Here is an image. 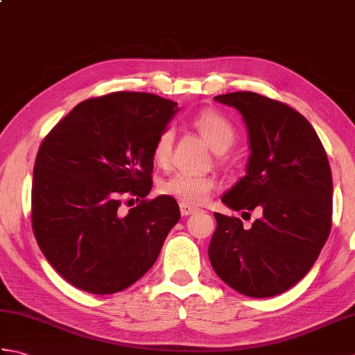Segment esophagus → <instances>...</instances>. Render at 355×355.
<instances>
[{"instance_id": "esophagus-1", "label": "esophagus", "mask_w": 355, "mask_h": 355, "mask_svg": "<svg viewBox=\"0 0 355 355\" xmlns=\"http://www.w3.org/2000/svg\"><path fill=\"white\" fill-rule=\"evenodd\" d=\"M195 210H197V207L189 206V205H184V202H180V212H182L183 216H187V215L193 214Z\"/></svg>"}]
</instances>
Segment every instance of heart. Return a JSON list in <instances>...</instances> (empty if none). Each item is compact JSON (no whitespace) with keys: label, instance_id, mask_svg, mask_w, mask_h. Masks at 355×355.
<instances>
[{"label":"heart","instance_id":"1","mask_svg":"<svg viewBox=\"0 0 355 355\" xmlns=\"http://www.w3.org/2000/svg\"><path fill=\"white\" fill-rule=\"evenodd\" d=\"M193 125L202 139L215 153H225L236 139V131L230 120L216 111H202L193 120ZM173 128L166 126L157 135L153 145V160L158 166H168L172 157L173 146ZM215 180L210 177L191 175V173H173L172 177L166 178L160 184L163 195H168L178 200L184 205H202L207 201L210 195L215 191Z\"/></svg>","mask_w":355,"mask_h":355}]
</instances>
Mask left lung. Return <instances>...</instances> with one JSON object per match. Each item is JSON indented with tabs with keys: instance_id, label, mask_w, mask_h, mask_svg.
Masks as SVG:
<instances>
[{
	"instance_id": "8db88e82",
	"label": "left lung",
	"mask_w": 355,
	"mask_h": 355,
	"mask_svg": "<svg viewBox=\"0 0 355 355\" xmlns=\"http://www.w3.org/2000/svg\"><path fill=\"white\" fill-rule=\"evenodd\" d=\"M243 116L250 141L247 175L223 195L232 210H258L245 227L235 216L214 214L209 244L215 273L241 294L271 297L290 290L318 259L333 223V177L310 122L270 97L236 92L215 97Z\"/></svg>"
}]
</instances>
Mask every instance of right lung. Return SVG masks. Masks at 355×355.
Returning a JSON list of instances; mask_svg holds the SVG:
<instances>
[{
	"instance_id": "1",
	"label": "right lung",
	"mask_w": 355,
	"mask_h": 355,
	"mask_svg": "<svg viewBox=\"0 0 355 355\" xmlns=\"http://www.w3.org/2000/svg\"><path fill=\"white\" fill-rule=\"evenodd\" d=\"M177 102L116 92L76 105L45 135L32 186V227L65 281L92 294L132 285L154 266L180 220L175 198L146 200L153 145ZM139 205L128 213L121 198Z\"/></svg>"
}]
</instances>
